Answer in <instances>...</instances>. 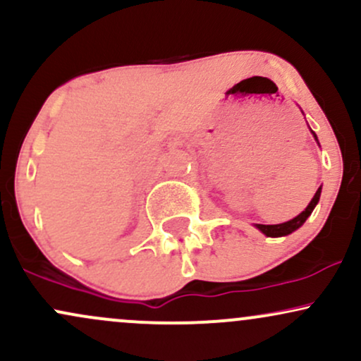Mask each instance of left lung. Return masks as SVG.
Instances as JSON below:
<instances>
[{"mask_svg": "<svg viewBox=\"0 0 361 361\" xmlns=\"http://www.w3.org/2000/svg\"><path fill=\"white\" fill-rule=\"evenodd\" d=\"M314 137H316V135H314ZM319 197H321V186H319V188H317V192H316V195H314L312 200H310V204L307 205V209H305L302 214L297 215L295 219H292V221L283 222V224H276V226H264V224H258V226H256V227H258L261 233L267 234L268 238H280V235H287L290 233H293V231L299 229L302 224L307 221L309 215L312 214L314 207L317 205Z\"/></svg>", "mask_w": 361, "mask_h": 361, "instance_id": "8db88e82", "label": "left lung"}]
</instances>
